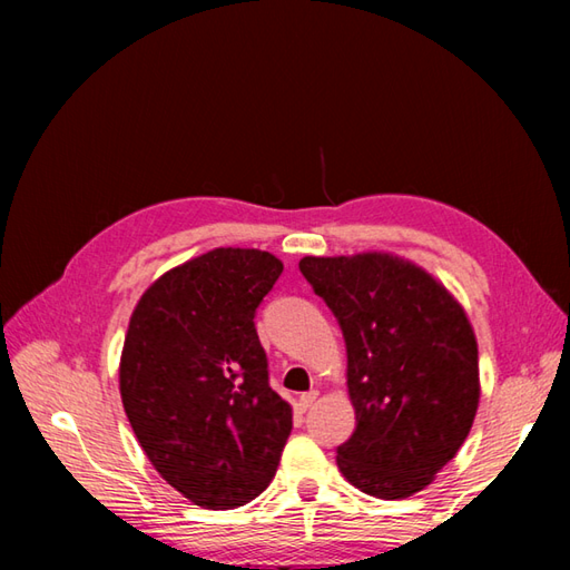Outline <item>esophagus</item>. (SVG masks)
Wrapping results in <instances>:
<instances>
[{
	"label": "esophagus",
	"mask_w": 570,
	"mask_h": 570,
	"mask_svg": "<svg viewBox=\"0 0 570 570\" xmlns=\"http://www.w3.org/2000/svg\"><path fill=\"white\" fill-rule=\"evenodd\" d=\"M316 399H318V392H316V390H311V392H306V394H301V399H298V409H301V411H308L313 404H316Z\"/></svg>",
	"instance_id": "esophagus-1"
}]
</instances>
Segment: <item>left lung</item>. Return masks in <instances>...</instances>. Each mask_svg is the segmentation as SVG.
Masks as SVG:
<instances>
[{
  "mask_svg": "<svg viewBox=\"0 0 570 570\" xmlns=\"http://www.w3.org/2000/svg\"><path fill=\"white\" fill-rule=\"evenodd\" d=\"M301 274L341 323L355 431L337 445L347 482L380 500L431 485L468 439L480 402L465 311L392 254L304 257Z\"/></svg>",
  "mask_w": 570,
  "mask_h": 570,
  "instance_id": "1",
  "label": "left lung"
}]
</instances>
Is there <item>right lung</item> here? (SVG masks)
I'll list each match as a JSON object with an SVG mask.
<instances>
[{"mask_svg":"<svg viewBox=\"0 0 570 570\" xmlns=\"http://www.w3.org/2000/svg\"><path fill=\"white\" fill-rule=\"evenodd\" d=\"M282 272L269 252L213 249L156 278L129 318L127 419L159 475L205 510L259 498L292 433L254 328Z\"/></svg>","mask_w":570,"mask_h":570,"instance_id":"right-lung-1","label":"right lung"}]
</instances>
